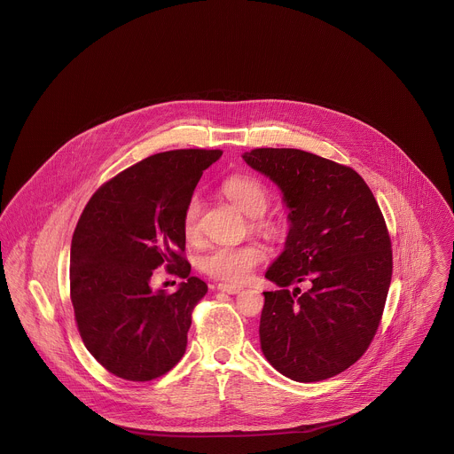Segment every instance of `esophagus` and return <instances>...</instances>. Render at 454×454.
<instances>
[{
    "instance_id": "obj_1",
    "label": "esophagus",
    "mask_w": 454,
    "mask_h": 454,
    "mask_svg": "<svg viewBox=\"0 0 454 454\" xmlns=\"http://www.w3.org/2000/svg\"><path fill=\"white\" fill-rule=\"evenodd\" d=\"M217 289L223 291V293H228V294H237V293H240L244 287H242V286H237V284H219Z\"/></svg>"
}]
</instances>
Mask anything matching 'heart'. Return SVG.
Returning a JSON list of instances; mask_svg holds the SVG:
<instances>
[{"label":"heart","instance_id":"obj_1","mask_svg":"<svg viewBox=\"0 0 454 454\" xmlns=\"http://www.w3.org/2000/svg\"><path fill=\"white\" fill-rule=\"evenodd\" d=\"M223 191L231 200V203L247 217H260L269 207V191L254 177H230L223 184ZM200 217L201 201L198 196H194L189 200L182 221L184 235L187 240H196L200 237ZM260 226L267 228L269 224L260 223ZM263 260L265 249L253 242L242 246H217L201 256L200 269L207 275L224 282H242Z\"/></svg>","mask_w":454,"mask_h":454}]
</instances>
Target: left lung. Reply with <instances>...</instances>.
Returning <instances> with one entry per match:
<instances>
[{
  "label": "left lung",
  "instance_id": "left-lung-1",
  "mask_svg": "<svg viewBox=\"0 0 454 454\" xmlns=\"http://www.w3.org/2000/svg\"><path fill=\"white\" fill-rule=\"evenodd\" d=\"M242 158L289 210L284 249L265 272L280 289L263 293L262 351L293 380L333 377L362 358L386 303L393 262L380 208L362 177L335 161L298 149Z\"/></svg>",
  "mask_w": 454,
  "mask_h": 454
}]
</instances>
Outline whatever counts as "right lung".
<instances>
[{
	"label": "right lung",
	"mask_w": 454,
	"mask_h": 454,
	"mask_svg": "<svg viewBox=\"0 0 454 454\" xmlns=\"http://www.w3.org/2000/svg\"><path fill=\"white\" fill-rule=\"evenodd\" d=\"M221 151L160 153L101 185L72 239L70 291L84 346L110 373L151 380L181 362L191 312L207 284L191 277L184 212ZM167 262L186 278L167 295L150 287Z\"/></svg>",
	"instance_id": "1"
}]
</instances>
